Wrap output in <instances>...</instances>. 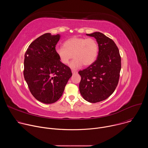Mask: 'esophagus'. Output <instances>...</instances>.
Listing matches in <instances>:
<instances>
[{
    "instance_id": "1",
    "label": "esophagus",
    "mask_w": 148,
    "mask_h": 148,
    "mask_svg": "<svg viewBox=\"0 0 148 148\" xmlns=\"http://www.w3.org/2000/svg\"><path fill=\"white\" fill-rule=\"evenodd\" d=\"M72 73H73V74H76L78 73V72L75 71H72Z\"/></svg>"
}]
</instances>
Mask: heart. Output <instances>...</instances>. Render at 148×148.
Listing matches in <instances>:
<instances>
[{
    "mask_svg": "<svg viewBox=\"0 0 148 148\" xmlns=\"http://www.w3.org/2000/svg\"><path fill=\"white\" fill-rule=\"evenodd\" d=\"M98 45L94 38L74 36L66 40L63 47L57 48L56 53L64 65H67L74 58L70 67L76 70L83 64L84 66L92 64L98 57Z\"/></svg>",
    "mask_w": 148,
    "mask_h": 148,
    "instance_id": "heart-1",
    "label": "heart"
}]
</instances>
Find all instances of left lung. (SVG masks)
Segmentation results:
<instances>
[{
  "instance_id": "1",
  "label": "left lung",
  "mask_w": 148,
  "mask_h": 148,
  "mask_svg": "<svg viewBox=\"0 0 148 148\" xmlns=\"http://www.w3.org/2000/svg\"><path fill=\"white\" fill-rule=\"evenodd\" d=\"M86 34L96 39L99 51L93 64L79 71L81 77L79 89L84 99L96 103L106 99L114 92L119 81L121 59L112 39L100 32Z\"/></svg>"
}]
</instances>
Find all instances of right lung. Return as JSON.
Listing matches in <instances>:
<instances>
[{
	"instance_id": "right-lung-1",
	"label": "right lung",
	"mask_w": 148,
	"mask_h": 148,
	"mask_svg": "<svg viewBox=\"0 0 148 148\" xmlns=\"http://www.w3.org/2000/svg\"><path fill=\"white\" fill-rule=\"evenodd\" d=\"M60 38V34L45 33L32 42L25 54V79L33 97L45 103L58 101L72 76L56 53Z\"/></svg>"
}]
</instances>
